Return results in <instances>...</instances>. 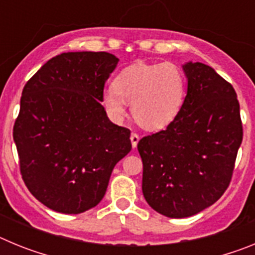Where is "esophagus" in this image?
Instances as JSON below:
<instances>
[{"instance_id":"obj_1","label":"esophagus","mask_w":255,"mask_h":255,"mask_svg":"<svg viewBox=\"0 0 255 255\" xmlns=\"http://www.w3.org/2000/svg\"><path fill=\"white\" fill-rule=\"evenodd\" d=\"M139 139H140V138H139V135L136 134V132H131V135H130V140H131L132 148H136Z\"/></svg>"}]
</instances>
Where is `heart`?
<instances>
[{"label":"heart","instance_id":"heart-1","mask_svg":"<svg viewBox=\"0 0 255 255\" xmlns=\"http://www.w3.org/2000/svg\"><path fill=\"white\" fill-rule=\"evenodd\" d=\"M186 79L172 62H135L119 73L114 88L103 92L108 114L121 120L131 105L135 121L147 130H162L177 117L185 100Z\"/></svg>","mask_w":255,"mask_h":255}]
</instances>
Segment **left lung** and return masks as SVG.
Wrapping results in <instances>:
<instances>
[{
    "label": "left lung",
    "instance_id": "left-lung-1",
    "mask_svg": "<svg viewBox=\"0 0 255 255\" xmlns=\"http://www.w3.org/2000/svg\"><path fill=\"white\" fill-rule=\"evenodd\" d=\"M182 69L188 92L181 111L166 130L138 143L144 198L170 218L197 215L222 197L243 140L233 85L202 62Z\"/></svg>",
    "mask_w": 255,
    "mask_h": 255
}]
</instances>
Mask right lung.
Returning <instances> with one entry per match:
<instances>
[{"mask_svg":"<svg viewBox=\"0 0 255 255\" xmlns=\"http://www.w3.org/2000/svg\"><path fill=\"white\" fill-rule=\"evenodd\" d=\"M117 62L108 52L61 53L22 89L13 125L20 172L49 209L78 215L96 207L131 150L130 130L111 123L101 105Z\"/></svg>","mask_w":255,"mask_h":255,"instance_id":"add662e5","label":"right lung"}]
</instances>
